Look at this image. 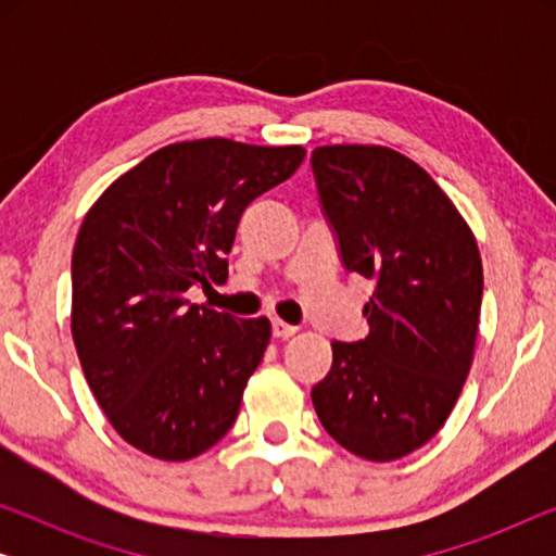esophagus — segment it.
I'll list each match as a JSON object with an SVG mask.
<instances>
[{
    "label": "esophagus",
    "mask_w": 556,
    "mask_h": 556,
    "mask_svg": "<svg viewBox=\"0 0 556 556\" xmlns=\"http://www.w3.org/2000/svg\"><path fill=\"white\" fill-rule=\"evenodd\" d=\"M295 331H299V329H295V326L280 321V318H276V321H273V337H276V339H291Z\"/></svg>",
    "instance_id": "1"
}]
</instances>
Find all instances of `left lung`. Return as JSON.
Wrapping results in <instances>:
<instances>
[{"label":"left lung","mask_w":556,"mask_h":556,"mask_svg":"<svg viewBox=\"0 0 556 556\" xmlns=\"http://www.w3.org/2000/svg\"><path fill=\"white\" fill-rule=\"evenodd\" d=\"M346 270L375 283L362 341H331L311 390L324 430L364 460L390 463L443 428L473 364L483 265L476 235L438 181L379 143L311 154Z\"/></svg>","instance_id":"1"}]
</instances>
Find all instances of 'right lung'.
<instances>
[{
	"label": "right lung",
	"instance_id": "1",
	"mask_svg": "<svg viewBox=\"0 0 556 556\" xmlns=\"http://www.w3.org/2000/svg\"><path fill=\"white\" fill-rule=\"evenodd\" d=\"M303 147L177 141L113 181L73 248L71 331L113 430L159 460L223 440L270 341L265 316L189 303L225 283L240 215L299 169Z\"/></svg>",
	"mask_w": 556,
	"mask_h": 556
}]
</instances>
